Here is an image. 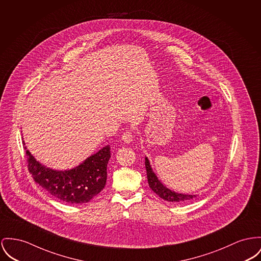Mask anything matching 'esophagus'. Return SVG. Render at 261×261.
Here are the masks:
<instances>
[{
    "label": "esophagus",
    "mask_w": 261,
    "mask_h": 261,
    "mask_svg": "<svg viewBox=\"0 0 261 261\" xmlns=\"http://www.w3.org/2000/svg\"><path fill=\"white\" fill-rule=\"evenodd\" d=\"M122 139L124 143H130L133 141V139H134L133 132L132 130H126L125 133H123Z\"/></svg>",
    "instance_id": "obj_1"
}]
</instances>
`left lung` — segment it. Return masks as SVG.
Returning <instances> with one entry per match:
<instances>
[{"mask_svg": "<svg viewBox=\"0 0 261 261\" xmlns=\"http://www.w3.org/2000/svg\"><path fill=\"white\" fill-rule=\"evenodd\" d=\"M145 169H146V175H147V181L150 189L158 195L161 199L172 202V203H185L189 200H192L196 197V195L191 194H183L178 192L172 191L168 189L165 185L161 183V181L157 178L156 174L153 172V169L150 165V162L148 158L145 156Z\"/></svg>", "mask_w": 261, "mask_h": 261, "instance_id": "obj_1", "label": "left lung"}]
</instances>
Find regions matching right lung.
Here are the masks:
<instances>
[{
    "label": "right lung",
    "mask_w": 261,
    "mask_h": 261,
    "mask_svg": "<svg viewBox=\"0 0 261 261\" xmlns=\"http://www.w3.org/2000/svg\"><path fill=\"white\" fill-rule=\"evenodd\" d=\"M23 148L29 162V170L35 182L59 201L68 204H84L105 188L107 165L111 147L106 145L95 154L87 157L74 168L55 170L35 159L24 143Z\"/></svg>",
    "instance_id": "obj_1"
}]
</instances>
